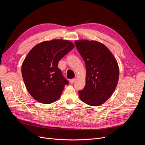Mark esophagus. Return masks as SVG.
I'll list each match as a JSON object with an SVG mask.
<instances>
[{"label": "esophagus", "mask_w": 145, "mask_h": 145, "mask_svg": "<svg viewBox=\"0 0 145 145\" xmlns=\"http://www.w3.org/2000/svg\"><path fill=\"white\" fill-rule=\"evenodd\" d=\"M75 80H76L75 79H72L70 80V82H71V83H73L75 82Z\"/></svg>", "instance_id": "34e87169"}]
</instances>
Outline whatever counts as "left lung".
Returning <instances> with one entry per match:
<instances>
[{"mask_svg":"<svg viewBox=\"0 0 145 145\" xmlns=\"http://www.w3.org/2000/svg\"><path fill=\"white\" fill-rule=\"evenodd\" d=\"M74 43L86 68V85L79 91V97L89 105L100 106L111 96L118 85L117 61L109 49L100 42L80 40Z\"/></svg>","mask_w":145,"mask_h":145,"instance_id":"left-lung-1","label":"left lung"}]
</instances>
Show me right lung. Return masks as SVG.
I'll return each mask as SVG.
<instances>
[{
    "instance_id": "obj_1",
    "label": "right lung",
    "mask_w": 145,
    "mask_h": 145,
    "mask_svg": "<svg viewBox=\"0 0 145 145\" xmlns=\"http://www.w3.org/2000/svg\"><path fill=\"white\" fill-rule=\"evenodd\" d=\"M74 47L70 41L56 39L37 44L29 52L22 74L28 92L36 101L51 103L62 94L69 82L57 67L58 62Z\"/></svg>"
}]
</instances>
